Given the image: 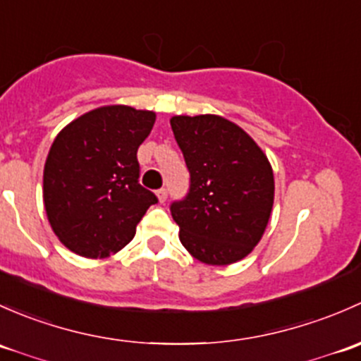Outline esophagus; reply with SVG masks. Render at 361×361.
<instances>
[{
    "label": "esophagus",
    "mask_w": 361,
    "mask_h": 361,
    "mask_svg": "<svg viewBox=\"0 0 361 361\" xmlns=\"http://www.w3.org/2000/svg\"><path fill=\"white\" fill-rule=\"evenodd\" d=\"M156 196H158L159 202L165 203L166 198H169V191H166L165 188H161V189H158V191H156Z\"/></svg>",
    "instance_id": "esophagus-1"
}]
</instances>
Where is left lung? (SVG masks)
Returning <instances> with one entry per match:
<instances>
[{"label": "left lung", "mask_w": 361, "mask_h": 361, "mask_svg": "<svg viewBox=\"0 0 361 361\" xmlns=\"http://www.w3.org/2000/svg\"><path fill=\"white\" fill-rule=\"evenodd\" d=\"M189 191L170 205L180 243L198 261L226 266L259 243L274 200L273 169L240 126L215 114L173 116Z\"/></svg>", "instance_id": "8db88e82"}]
</instances>
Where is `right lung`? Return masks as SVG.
<instances>
[{"instance_id": "1", "label": "right lung", "mask_w": 361, "mask_h": 361, "mask_svg": "<svg viewBox=\"0 0 361 361\" xmlns=\"http://www.w3.org/2000/svg\"><path fill=\"white\" fill-rule=\"evenodd\" d=\"M153 111L106 106L83 114L55 137L43 172L48 221L71 252L116 254L158 198L139 182L137 149L151 133Z\"/></svg>"}]
</instances>
